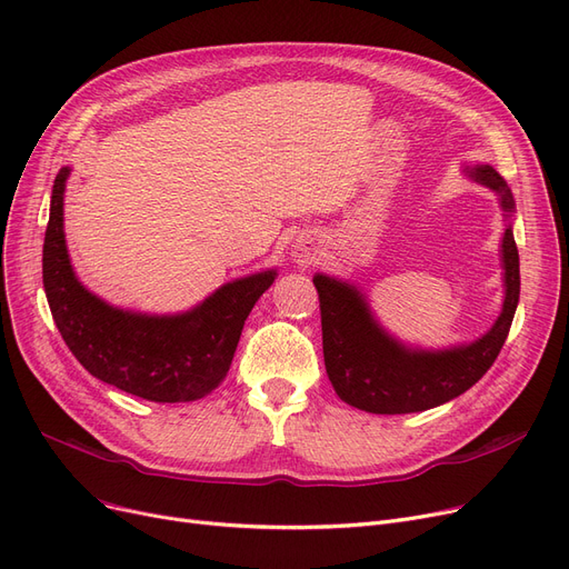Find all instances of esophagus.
<instances>
[{
	"label": "esophagus",
	"instance_id": "esophagus-1",
	"mask_svg": "<svg viewBox=\"0 0 569 569\" xmlns=\"http://www.w3.org/2000/svg\"><path fill=\"white\" fill-rule=\"evenodd\" d=\"M297 258H300L302 262H309L311 260V253L307 249H300V253H297Z\"/></svg>",
	"mask_w": 569,
	"mask_h": 569
}]
</instances>
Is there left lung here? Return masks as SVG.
Returning a JSON list of instances; mask_svg holds the SVG:
<instances>
[{"mask_svg":"<svg viewBox=\"0 0 569 569\" xmlns=\"http://www.w3.org/2000/svg\"><path fill=\"white\" fill-rule=\"evenodd\" d=\"M466 172L493 189L505 212H512V191L491 166H475ZM502 269L505 302L491 330L468 346L438 352L401 346L373 320L360 290L316 274L325 369L337 395L367 412L403 415L436 408L470 390L496 362L519 305V251L510 226L502 234Z\"/></svg>","mask_w":569,"mask_h":569,"instance_id":"obj_1","label":"left lung"}]
</instances>
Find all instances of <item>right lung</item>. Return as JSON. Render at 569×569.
I'll return each mask as SVG.
<instances>
[{
	"instance_id": "obj_1",
	"label": "right lung",
	"mask_w": 569,
	"mask_h": 569,
	"mask_svg": "<svg viewBox=\"0 0 569 569\" xmlns=\"http://www.w3.org/2000/svg\"><path fill=\"white\" fill-rule=\"evenodd\" d=\"M69 168L52 184L43 242V288L59 335L94 378L133 397L196 401L223 382L232 355L260 295L277 272L221 286L196 309L179 316H142L114 309L73 274L64 239V187Z\"/></svg>"
}]
</instances>
